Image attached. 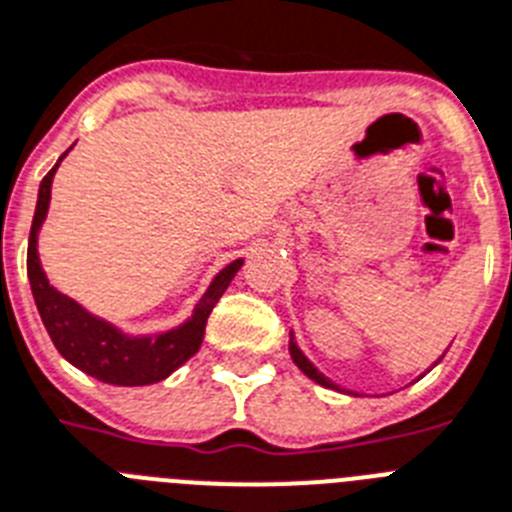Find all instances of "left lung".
Returning a JSON list of instances; mask_svg holds the SVG:
<instances>
[{"label": "left lung", "instance_id": "1", "mask_svg": "<svg viewBox=\"0 0 512 512\" xmlns=\"http://www.w3.org/2000/svg\"><path fill=\"white\" fill-rule=\"evenodd\" d=\"M289 355H292V360H294V363H297V368H299V371L305 373L307 378H313L315 384L326 386V389H339V386H336L334 381H328V378L323 376V373L318 371V368H315V365L310 363V360H307L305 355H302V350H299V347H297V342H294V339H292V342H289Z\"/></svg>", "mask_w": 512, "mask_h": 512}]
</instances>
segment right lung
<instances>
[{
  "instance_id": "right-lung-1",
  "label": "right lung",
  "mask_w": 512,
  "mask_h": 512,
  "mask_svg": "<svg viewBox=\"0 0 512 512\" xmlns=\"http://www.w3.org/2000/svg\"><path fill=\"white\" fill-rule=\"evenodd\" d=\"M62 157L41 181L31 236H28V281H31V292L36 299V307H39L41 321H44V328H47L57 352L68 363L81 368L83 373L115 386L157 384L176 371L178 365H184L191 355H197L202 336H205L207 318L228 289L231 278L236 276V270L242 268V260H234L220 270L205 297L197 302L189 321L181 323L178 328H170L165 334L126 336L102 318H94L78 302L60 294L49 284L47 273L41 270L39 252H36V236H39L44 218H47L49 197H52L54 170L60 168Z\"/></svg>"
}]
</instances>
